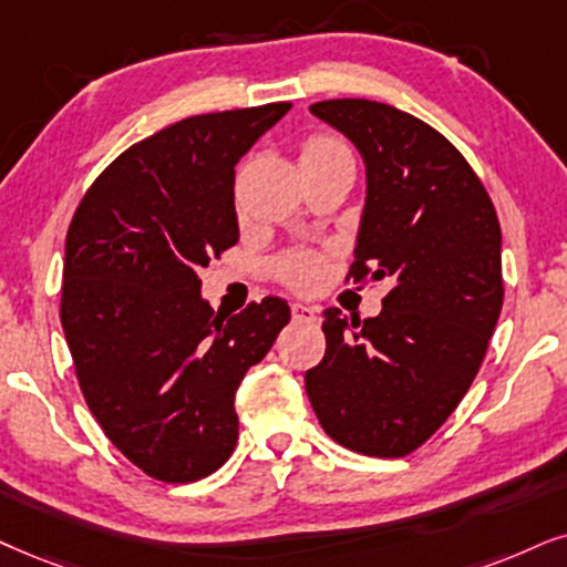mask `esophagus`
Returning <instances> with one entry per match:
<instances>
[{
  "instance_id": "1",
  "label": "esophagus",
  "mask_w": 567,
  "mask_h": 567,
  "mask_svg": "<svg viewBox=\"0 0 567 567\" xmlns=\"http://www.w3.org/2000/svg\"><path fill=\"white\" fill-rule=\"evenodd\" d=\"M290 311H292V319H298V321H317L319 308L308 306V303H292Z\"/></svg>"
}]
</instances>
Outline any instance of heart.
Instances as JSON below:
<instances>
[{
    "instance_id": "b5f03b06",
    "label": "heart",
    "mask_w": 567,
    "mask_h": 567,
    "mask_svg": "<svg viewBox=\"0 0 567 567\" xmlns=\"http://www.w3.org/2000/svg\"><path fill=\"white\" fill-rule=\"evenodd\" d=\"M332 154H350L346 143L332 138V135H311V138L300 146V162L319 159V156ZM321 275H324V267H321L317 256H296V259H290L282 267L285 282L298 290H313L321 282Z\"/></svg>"
}]
</instances>
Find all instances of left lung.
Masks as SVG:
<instances>
[{"label": "left lung", "mask_w": 567, "mask_h": 567, "mask_svg": "<svg viewBox=\"0 0 567 567\" xmlns=\"http://www.w3.org/2000/svg\"><path fill=\"white\" fill-rule=\"evenodd\" d=\"M311 114L367 164L353 282L390 285L382 311H324L327 353L306 371L319 424L361 455L403 457L455 411L503 311V233L463 154L413 114L329 99Z\"/></svg>", "instance_id": "left-lung-1"}]
</instances>
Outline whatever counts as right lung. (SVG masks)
<instances>
[{
    "label": "right lung",
    "instance_id": "obj_1",
    "mask_svg": "<svg viewBox=\"0 0 567 567\" xmlns=\"http://www.w3.org/2000/svg\"><path fill=\"white\" fill-rule=\"evenodd\" d=\"M288 102L196 114L93 181L64 240L60 319L99 426L143 474L188 484L238 442L235 392L290 321L282 298L221 317L198 271L238 243L235 164Z\"/></svg>",
    "mask_w": 567,
    "mask_h": 567
}]
</instances>
